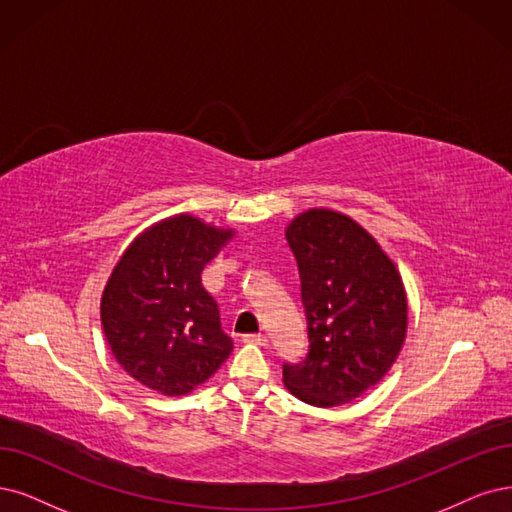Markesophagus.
Listing matches in <instances>:
<instances>
[{
	"mask_svg": "<svg viewBox=\"0 0 512 512\" xmlns=\"http://www.w3.org/2000/svg\"><path fill=\"white\" fill-rule=\"evenodd\" d=\"M244 342H246V344L266 346V344H268V337H266V335H261V333H249V335H244Z\"/></svg>",
	"mask_w": 512,
	"mask_h": 512,
	"instance_id": "obj_1",
	"label": "esophagus"
}]
</instances>
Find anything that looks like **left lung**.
Returning <instances> with one entry per match:
<instances>
[{"instance_id": "1", "label": "left lung", "mask_w": 512, "mask_h": 512, "mask_svg": "<svg viewBox=\"0 0 512 512\" xmlns=\"http://www.w3.org/2000/svg\"><path fill=\"white\" fill-rule=\"evenodd\" d=\"M287 242L310 346L299 363H282V380L308 405L350 403L380 382L401 352L403 280L369 232L327 208L293 219Z\"/></svg>"}]
</instances>
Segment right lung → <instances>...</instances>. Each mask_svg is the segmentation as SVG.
Returning a JSON list of instances; mask_svg holds the SVG:
<instances>
[{"mask_svg":"<svg viewBox=\"0 0 512 512\" xmlns=\"http://www.w3.org/2000/svg\"><path fill=\"white\" fill-rule=\"evenodd\" d=\"M230 236L189 215L170 217L132 242L113 270L101 301L103 331L116 361L143 386L187 394L230 356L232 337L200 282Z\"/></svg>","mask_w":512,"mask_h":512,"instance_id":"right-lung-1","label":"right lung"}]
</instances>
